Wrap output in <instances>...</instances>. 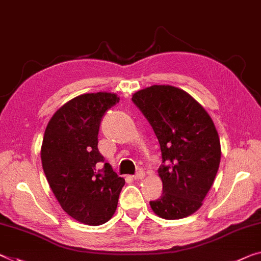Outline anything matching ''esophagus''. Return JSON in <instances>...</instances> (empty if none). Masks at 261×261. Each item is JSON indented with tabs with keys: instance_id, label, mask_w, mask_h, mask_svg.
Listing matches in <instances>:
<instances>
[{
	"instance_id": "34e87169",
	"label": "esophagus",
	"mask_w": 261,
	"mask_h": 261,
	"mask_svg": "<svg viewBox=\"0 0 261 261\" xmlns=\"http://www.w3.org/2000/svg\"><path fill=\"white\" fill-rule=\"evenodd\" d=\"M144 176H146V175H144V172L142 170H139L135 175L132 176V178H133V179H142V178H144Z\"/></svg>"
}]
</instances>
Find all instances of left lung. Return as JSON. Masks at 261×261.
I'll return each mask as SVG.
<instances>
[{
	"instance_id": "obj_1",
	"label": "left lung",
	"mask_w": 261,
	"mask_h": 261,
	"mask_svg": "<svg viewBox=\"0 0 261 261\" xmlns=\"http://www.w3.org/2000/svg\"><path fill=\"white\" fill-rule=\"evenodd\" d=\"M153 127L162 151L158 169L163 192L149 202L164 219H181L203 205L217 175L222 149L218 132L204 107L188 92L153 85L133 94Z\"/></svg>"
}]
</instances>
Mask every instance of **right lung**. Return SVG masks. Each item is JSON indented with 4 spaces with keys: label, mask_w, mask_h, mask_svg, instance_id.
Here are the masks:
<instances>
[{
    "label": "right lung",
    "mask_w": 261,
    "mask_h": 261,
    "mask_svg": "<svg viewBox=\"0 0 261 261\" xmlns=\"http://www.w3.org/2000/svg\"><path fill=\"white\" fill-rule=\"evenodd\" d=\"M111 92L85 93L56 111L45 128L41 148L44 174L62 209L87 225L113 217L125 179L98 150V133L105 112L119 102Z\"/></svg>",
    "instance_id": "add662e5"
}]
</instances>
